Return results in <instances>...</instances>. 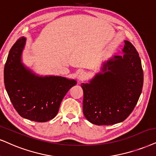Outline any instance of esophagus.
Instances as JSON below:
<instances>
[{
    "label": "esophagus",
    "mask_w": 156,
    "mask_h": 156,
    "mask_svg": "<svg viewBox=\"0 0 156 156\" xmlns=\"http://www.w3.org/2000/svg\"><path fill=\"white\" fill-rule=\"evenodd\" d=\"M86 78V73L83 71H80L78 75V79L80 81H82V80H85Z\"/></svg>",
    "instance_id": "1"
}]
</instances>
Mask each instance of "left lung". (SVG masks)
<instances>
[{
    "mask_svg": "<svg viewBox=\"0 0 156 156\" xmlns=\"http://www.w3.org/2000/svg\"><path fill=\"white\" fill-rule=\"evenodd\" d=\"M122 56L104 64L101 73L89 83H82L85 117L96 125H112L127 119L133 111L143 86V70L135 47L125 41Z\"/></svg>",
    "mask_w": 156,
    "mask_h": 156,
    "instance_id": "8db88e82",
    "label": "left lung"
}]
</instances>
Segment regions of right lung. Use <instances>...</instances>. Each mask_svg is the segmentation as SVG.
<instances>
[{
    "label": "right lung",
    "mask_w": 156,
    "mask_h": 156,
    "mask_svg": "<svg viewBox=\"0 0 156 156\" xmlns=\"http://www.w3.org/2000/svg\"><path fill=\"white\" fill-rule=\"evenodd\" d=\"M26 38L21 37L10 50L4 68V83L10 100L21 117L44 122L58 113L62 98L76 84L61 76H38L21 62Z\"/></svg>",
    "instance_id": "1"
}]
</instances>
